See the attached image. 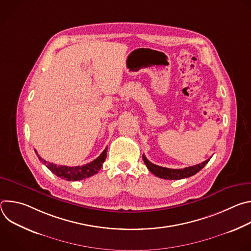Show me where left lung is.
<instances>
[{
    "label": "left lung",
    "instance_id": "8db88e82",
    "mask_svg": "<svg viewBox=\"0 0 251 251\" xmlns=\"http://www.w3.org/2000/svg\"><path fill=\"white\" fill-rule=\"evenodd\" d=\"M209 160H210V158L208 160L202 162L201 164H198V165H195L192 167H187L184 169H169V168L161 167V166L151 163L145 157V155H143V161H144L148 170L155 176H157L161 178H165V180H181V178L192 176L196 175L198 172H200L208 163Z\"/></svg>",
    "mask_w": 251,
    "mask_h": 251
}]
</instances>
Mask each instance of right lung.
<instances>
[{
  "label": "right lung",
  "instance_id": "obj_1",
  "mask_svg": "<svg viewBox=\"0 0 251 251\" xmlns=\"http://www.w3.org/2000/svg\"><path fill=\"white\" fill-rule=\"evenodd\" d=\"M106 154H107V148L100 154L98 158H96L94 161L88 164H85L82 166H76V167H68V166H59L53 163L47 162L46 160L42 159V157H40V155L37 153L40 161L43 162V164H45L48 167V169L51 171V173L63 178V180L73 181V182L83 180V178L89 177L97 174L98 171L101 169L103 163L105 162Z\"/></svg>",
  "mask_w": 251,
  "mask_h": 251
}]
</instances>
